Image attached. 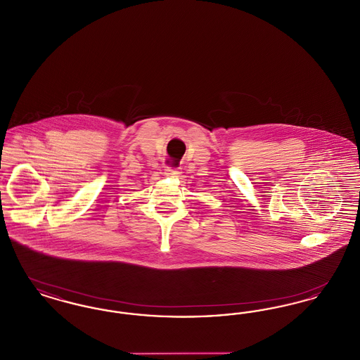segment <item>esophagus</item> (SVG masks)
<instances>
[{
  "instance_id": "obj_1",
  "label": "esophagus",
  "mask_w": 360,
  "mask_h": 360,
  "mask_svg": "<svg viewBox=\"0 0 360 360\" xmlns=\"http://www.w3.org/2000/svg\"><path fill=\"white\" fill-rule=\"evenodd\" d=\"M165 174H166V175H170V176H179V175H181V172H178V170H172V169H166Z\"/></svg>"
}]
</instances>
